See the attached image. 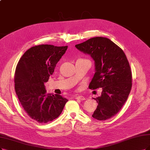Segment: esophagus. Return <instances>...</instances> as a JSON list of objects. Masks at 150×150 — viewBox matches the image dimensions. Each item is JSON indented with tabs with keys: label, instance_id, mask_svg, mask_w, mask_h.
Masks as SVG:
<instances>
[{
	"label": "esophagus",
	"instance_id": "obj_1",
	"mask_svg": "<svg viewBox=\"0 0 150 150\" xmlns=\"http://www.w3.org/2000/svg\"><path fill=\"white\" fill-rule=\"evenodd\" d=\"M75 99L83 101V100H85V98L84 96H75Z\"/></svg>",
	"mask_w": 150,
	"mask_h": 150
}]
</instances>
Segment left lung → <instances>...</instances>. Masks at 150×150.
Segmentation results:
<instances>
[{"mask_svg": "<svg viewBox=\"0 0 150 150\" xmlns=\"http://www.w3.org/2000/svg\"><path fill=\"white\" fill-rule=\"evenodd\" d=\"M75 47L95 60L96 71L89 88H103L101 96L94 98L98 105L92 117L98 120L111 118L122 108L132 88V71L125 53L104 37L92 38Z\"/></svg>", "mask_w": 150, "mask_h": 150, "instance_id": "1", "label": "left lung"}]
</instances>
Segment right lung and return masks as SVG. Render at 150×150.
Listing matches in <instances>:
<instances>
[{
  "instance_id": "add662e5",
  "label": "right lung",
  "mask_w": 150,
  "mask_h": 150,
  "mask_svg": "<svg viewBox=\"0 0 150 150\" xmlns=\"http://www.w3.org/2000/svg\"><path fill=\"white\" fill-rule=\"evenodd\" d=\"M67 47L50 44L33 46L24 53L16 65V94L26 113L40 124L57 118L68 101L60 95L46 93L44 86Z\"/></svg>"
}]
</instances>
